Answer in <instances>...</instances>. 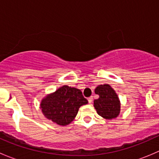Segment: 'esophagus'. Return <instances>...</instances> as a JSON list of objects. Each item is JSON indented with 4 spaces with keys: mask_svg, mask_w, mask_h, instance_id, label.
Here are the masks:
<instances>
[{
    "mask_svg": "<svg viewBox=\"0 0 159 159\" xmlns=\"http://www.w3.org/2000/svg\"><path fill=\"white\" fill-rule=\"evenodd\" d=\"M88 101H89V104H91L93 102V97H89V98H88Z\"/></svg>",
    "mask_w": 159,
    "mask_h": 159,
    "instance_id": "obj_1",
    "label": "esophagus"
}]
</instances>
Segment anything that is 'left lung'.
<instances>
[{"instance_id":"1","label":"left lung","mask_w":159,"mask_h":159,"mask_svg":"<svg viewBox=\"0 0 159 159\" xmlns=\"http://www.w3.org/2000/svg\"><path fill=\"white\" fill-rule=\"evenodd\" d=\"M99 98L94 101V106L100 116L112 119L120 113V102L114 89L108 84L99 85L94 90Z\"/></svg>"}]
</instances>
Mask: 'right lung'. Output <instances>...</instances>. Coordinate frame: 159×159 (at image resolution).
Wrapping results in <instances>:
<instances>
[{
    "mask_svg": "<svg viewBox=\"0 0 159 159\" xmlns=\"http://www.w3.org/2000/svg\"><path fill=\"white\" fill-rule=\"evenodd\" d=\"M88 104L79 89L62 86L53 94L44 98L41 108L44 116L60 125L70 124L83 105Z\"/></svg>",
    "mask_w": 159,
    "mask_h": 159,
    "instance_id": "right-lung-1",
    "label": "right lung"
}]
</instances>
